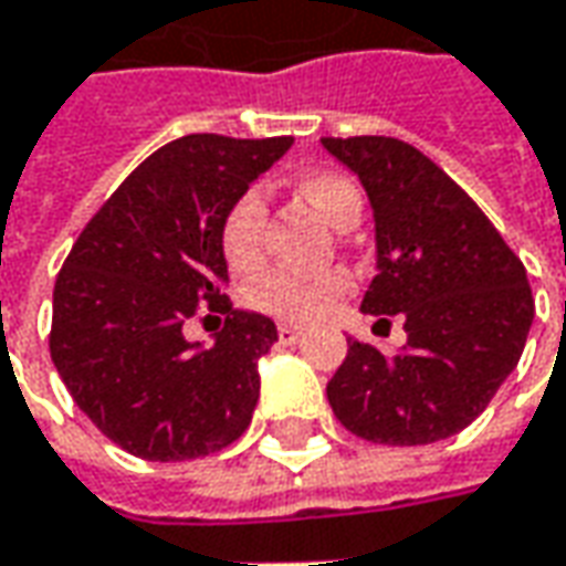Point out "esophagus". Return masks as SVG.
Returning a JSON list of instances; mask_svg holds the SVG:
<instances>
[{"mask_svg":"<svg viewBox=\"0 0 566 566\" xmlns=\"http://www.w3.org/2000/svg\"><path fill=\"white\" fill-rule=\"evenodd\" d=\"M301 335H303L301 325H291V322H282V325H279V342L282 344H294Z\"/></svg>","mask_w":566,"mask_h":566,"instance_id":"34e87169","label":"esophagus"}]
</instances>
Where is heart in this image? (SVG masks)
Returning <instances> with one entry per match:
<instances>
[{
  "label": "heart",
  "instance_id": "b5f03b06",
  "mask_svg": "<svg viewBox=\"0 0 566 566\" xmlns=\"http://www.w3.org/2000/svg\"><path fill=\"white\" fill-rule=\"evenodd\" d=\"M294 190L303 203L335 228H350L360 219V193L338 171H306L303 178H297ZM263 222L265 206L256 187L238 193L224 209L219 222V250L234 272H253L263 260ZM350 287L354 282L342 269L310 272V275L272 269L247 284L244 303L250 310H260L275 319L310 322L325 316L335 303L344 301Z\"/></svg>",
  "mask_w": 566,
  "mask_h": 566
}]
</instances>
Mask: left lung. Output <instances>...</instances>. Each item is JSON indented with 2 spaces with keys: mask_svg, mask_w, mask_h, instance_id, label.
Returning a JSON list of instances; mask_svg holds the SVG:
<instances>
[{
  "mask_svg": "<svg viewBox=\"0 0 566 566\" xmlns=\"http://www.w3.org/2000/svg\"><path fill=\"white\" fill-rule=\"evenodd\" d=\"M376 212L379 275L363 313H400L407 347L385 357L347 338L328 403L376 444L458 436L495 398L523 354L536 301L526 269L489 216L426 153L398 137H322Z\"/></svg>",
  "mask_w": 566,
  "mask_h": 566,
  "instance_id": "obj_1",
  "label": "left lung"
}]
</instances>
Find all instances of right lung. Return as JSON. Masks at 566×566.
<instances>
[{
  "instance_id": "right-lung-1",
  "label": "right lung",
  "mask_w": 566,
  "mask_h": 566,
  "mask_svg": "<svg viewBox=\"0 0 566 566\" xmlns=\"http://www.w3.org/2000/svg\"><path fill=\"white\" fill-rule=\"evenodd\" d=\"M287 147L291 137H178L127 175L65 256L52 291V363L74 403L127 454L206 458L247 432L256 363L279 328L222 294L219 222ZM200 308L226 316L206 352L180 332Z\"/></svg>"
}]
</instances>
